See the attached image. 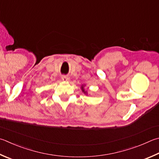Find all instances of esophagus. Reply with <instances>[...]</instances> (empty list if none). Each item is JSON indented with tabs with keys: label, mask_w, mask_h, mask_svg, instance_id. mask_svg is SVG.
<instances>
[{
	"label": "esophagus",
	"mask_w": 159,
	"mask_h": 159,
	"mask_svg": "<svg viewBox=\"0 0 159 159\" xmlns=\"http://www.w3.org/2000/svg\"><path fill=\"white\" fill-rule=\"evenodd\" d=\"M61 78H62V80H64V81H67L69 80V77L67 76H66V75H62Z\"/></svg>",
	"instance_id": "1"
}]
</instances>
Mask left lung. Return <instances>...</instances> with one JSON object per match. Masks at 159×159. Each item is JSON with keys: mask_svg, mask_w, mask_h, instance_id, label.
Wrapping results in <instances>:
<instances>
[{"mask_svg": "<svg viewBox=\"0 0 159 159\" xmlns=\"http://www.w3.org/2000/svg\"><path fill=\"white\" fill-rule=\"evenodd\" d=\"M82 91H83V92H84V93H85V94H86V92H85V89H83V87H82Z\"/></svg>", "mask_w": 159, "mask_h": 159, "instance_id": "1", "label": "left lung"}]
</instances>
